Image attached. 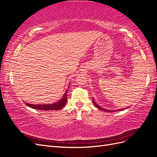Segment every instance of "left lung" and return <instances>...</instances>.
<instances>
[{"instance_id":"left-lung-1","label":"left lung","mask_w":157,"mask_h":157,"mask_svg":"<svg viewBox=\"0 0 157 157\" xmlns=\"http://www.w3.org/2000/svg\"><path fill=\"white\" fill-rule=\"evenodd\" d=\"M92 101H93L94 104L95 105V106H96L97 108H98L99 109H100V110H102V111H108V112H114V111H110V110H107V109H103V108H101L100 106H99V105H98V104L94 101V99H92ZM126 109H127V108H126ZM119 110H122V109H119ZM119 110H118V111H119ZM122 110H123V109H122Z\"/></svg>"}]
</instances>
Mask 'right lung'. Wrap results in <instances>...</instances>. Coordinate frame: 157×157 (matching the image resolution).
Wrapping results in <instances>:
<instances>
[{"label":"right lung","instance_id":"add662e5","mask_svg":"<svg viewBox=\"0 0 157 157\" xmlns=\"http://www.w3.org/2000/svg\"><path fill=\"white\" fill-rule=\"evenodd\" d=\"M67 92L68 90H66V92L64 94L61 99H60L58 102H56L53 104H48V105H39V104H38V105H33V104H30L27 103H26L25 104L28 107L35 109H38V110H59V109L62 108L65 105L66 102H67Z\"/></svg>","mask_w":157,"mask_h":157}]
</instances>
